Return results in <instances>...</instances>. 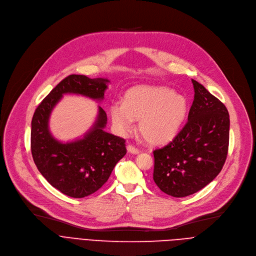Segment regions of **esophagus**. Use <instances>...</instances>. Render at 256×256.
<instances>
[{
	"label": "esophagus",
	"instance_id": "esophagus-1",
	"mask_svg": "<svg viewBox=\"0 0 256 256\" xmlns=\"http://www.w3.org/2000/svg\"><path fill=\"white\" fill-rule=\"evenodd\" d=\"M127 151H128V153H131V154H134V155H136V154L140 153V150L136 148L135 146H131V144L127 146Z\"/></svg>",
	"mask_w": 256,
	"mask_h": 256
}]
</instances>
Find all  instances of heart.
<instances>
[{
	"label": "heart",
	"instance_id": "1",
	"mask_svg": "<svg viewBox=\"0 0 256 256\" xmlns=\"http://www.w3.org/2000/svg\"><path fill=\"white\" fill-rule=\"evenodd\" d=\"M188 112L185 97L165 86H140L126 93L124 104L114 103L110 116L114 127L128 133L133 121L138 122V133L150 146L170 142L181 129Z\"/></svg>",
	"mask_w": 256,
	"mask_h": 256
}]
</instances>
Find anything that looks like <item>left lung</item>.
<instances>
[{"label":"left lung","instance_id":"1","mask_svg":"<svg viewBox=\"0 0 256 256\" xmlns=\"http://www.w3.org/2000/svg\"><path fill=\"white\" fill-rule=\"evenodd\" d=\"M192 84L188 122L168 144L153 152L154 182L174 198L188 196L211 183L228 152V108L202 84L194 80Z\"/></svg>","mask_w":256,"mask_h":256}]
</instances>
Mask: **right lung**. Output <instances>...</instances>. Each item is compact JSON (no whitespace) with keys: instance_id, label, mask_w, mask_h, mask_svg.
Wrapping results in <instances>:
<instances>
[{"instance_id":"add662e5","label":"right lung","mask_w":256,"mask_h":256,"mask_svg":"<svg viewBox=\"0 0 256 256\" xmlns=\"http://www.w3.org/2000/svg\"><path fill=\"white\" fill-rule=\"evenodd\" d=\"M108 82L105 78L69 75L52 90L34 112L31 129L34 162L52 187L70 198L88 196L108 182L116 164L126 155L125 140L104 131L108 116L99 106L93 127L82 138L61 142L50 131V114L65 94L101 101Z\"/></svg>"}]
</instances>
